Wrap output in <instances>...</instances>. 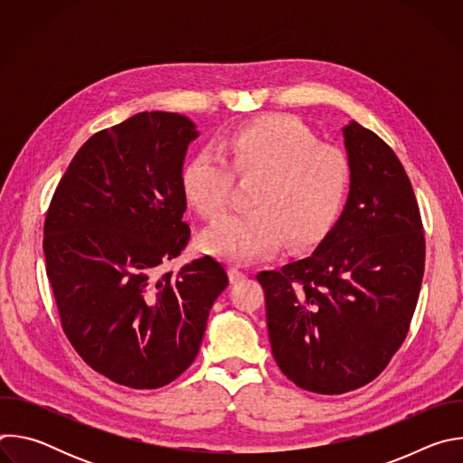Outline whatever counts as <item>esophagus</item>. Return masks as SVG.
<instances>
[{
    "instance_id": "34e87169",
    "label": "esophagus",
    "mask_w": 463,
    "mask_h": 463,
    "mask_svg": "<svg viewBox=\"0 0 463 463\" xmlns=\"http://www.w3.org/2000/svg\"><path fill=\"white\" fill-rule=\"evenodd\" d=\"M245 277H247V275H245L243 271H240L238 268H231V269H229V279H231V282H232V284L241 282Z\"/></svg>"
}]
</instances>
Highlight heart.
Listing matches in <instances>:
<instances>
[{
    "instance_id": "heart-1",
    "label": "heart",
    "mask_w": 463,
    "mask_h": 463,
    "mask_svg": "<svg viewBox=\"0 0 463 463\" xmlns=\"http://www.w3.org/2000/svg\"><path fill=\"white\" fill-rule=\"evenodd\" d=\"M220 152L205 148L184 166L181 186L186 202L207 218L229 203L234 172L261 175L250 205L227 213L202 234L205 252L245 263L277 252L289 238L304 245L320 238L339 216L350 184L346 157L320 146L313 131L295 117L273 115L245 124L227 137Z\"/></svg>"
}]
</instances>
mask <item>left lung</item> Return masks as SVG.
<instances>
[{
	"instance_id": "1",
	"label": "left lung",
	"mask_w": 463,
	"mask_h": 463,
	"mask_svg": "<svg viewBox=\"0 0 463 463\" xmlns=\"http://www.w3.org/2000/svg\"><path fill=\"white\" fill-rule=\"evenodd\" d=\"M346 205L317 249L256 275L279 368L297 386L345 393L400 350L418 304L425 238L411 179L393 150L350 120Z\"/></svg>"
}]
</instances>
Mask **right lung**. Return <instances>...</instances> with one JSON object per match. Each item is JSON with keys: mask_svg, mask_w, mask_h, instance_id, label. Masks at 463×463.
I'll use <instances>...</instances> for the list:
<instances>
[{"mask_svg": "<svg viewBox=\"0 0 463 463\" xmlns=\"http://www.w3.org/2000/svg\"><path fill=\"white\" fill-rule=\"evenodd\" d=\"M197 137L188 117L168 111L102 129L47 211L43 254L63 332L93 370L129 388L165 386L192 364L229 286L211 256L161 275L190 238L181 175Z\"/></svg>", "mask_w": 463, "mask_h": 463, "instance_id": "add662e5", "label": "right lung"}]
</instances>
